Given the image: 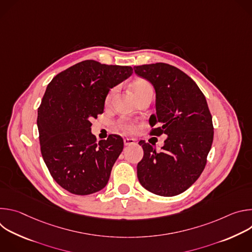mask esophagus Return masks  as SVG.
<instances>
[{
	"mask_svg": "<svg viewBox=\"0 0 252 252\" xmlns=\"http://www.w3.org/2000/svg\"><path fill=\"white\" fill-rule=\"evenodd\" d=\"M124 143L125 146H131L133 143H135V139L132 137H126L124 138Z\"/></svg>",
	"mask_w": 252,
	"mask_h": 252,
	"instance_id": "1",
	"label": "esophagus"
}]
</instances>
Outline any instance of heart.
Segmentation results:
<instances>
[{"label": "heart", "instance_id": "1", "mask_svg": "<svg viewBox=\"0 0 252 252\" xmlns=\"http://www.w3.org/2000/svg\"><path fill=\"white\" fill-rule=\"evenodd\" d=\"M131 90H132V93L134 94L136 99H138L142 96H146V95H154V88H153L152 84L145 79L135 80L131 85ZM115 92H116V90L113 89L112 91H110L109 94H107V95L105 97V103L111 102ZM119 126L123 130H126V131H131L134 128V126L132 124L125 122V121H120Z\"/></svg>", "mask_w": 252, "mask_h": 252}]
</instances>
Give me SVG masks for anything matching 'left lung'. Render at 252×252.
I'll return each instance as SVG.
<instances>
[{"label": "left lung", "mask_w": 252, "mask_h": 252, "mask_svg": "<svg viewBox=\"0 0 252 252\" xmlns=\"http://www.w3.org/2000/svg\"><path fill=\"white\" fill-rule=\"evenodd\" d=\"M134 73L156 90L152 135L166 134L161 152L140 140L143 158L137 178L149 191L173 196L191 187L203 171L213 140L212 117L204 94L179 68L164 63L136 65Z\"/></svg>", "instance_id": "8db88e82"}]
</instances>
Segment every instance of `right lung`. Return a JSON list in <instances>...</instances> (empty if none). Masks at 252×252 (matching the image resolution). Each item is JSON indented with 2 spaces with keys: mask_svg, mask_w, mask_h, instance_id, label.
I'll use <instances>...</instances> for the list:
<instances>
[{
  "mask_svg": "<svg viewBox=\"0 0 252 252\" xmlns=\"http://www.w3.org/2000/svg\"><path fill=\"white\" fill-rule=\"evenodd\" d=\"M132 67L87 60L57 75L38 111L41 153L53 178L70 193L102 189L124 149L118 134L96 140L92 118L103 113L110 90L131 76Z\"/></svg>",
  "mask_w": 252,
  "mask_h": 252,
  "instance_id": "1",
  "label": "right lung"
}]
</instances>
